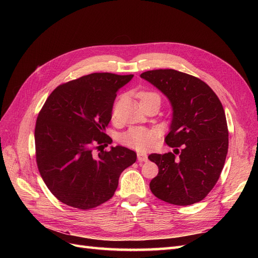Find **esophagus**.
Instances as JSON below:
<instances>
[{"label":"esophagus","instance_id":"34e87169","mask_svg":"<svg viewBox=\"0 0 258 258\" xmlns=\"http://www.w3.org/2000/svg\"><path fill=\"white\" fill-rule=\"evenodd\" d=\"M138 160L139 161H147V154L145 153H138Z\"/></svg>","mask_w":258,"mask_h":258}]
</instances>
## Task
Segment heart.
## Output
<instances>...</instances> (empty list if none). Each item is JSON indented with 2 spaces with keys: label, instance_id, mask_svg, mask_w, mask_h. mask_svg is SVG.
Segmentation results:
<instances>
[{
  "label": "heart",
  "instance_id": "1",
  "mask_svg": "<svg viewBox=\"0 0 258 258\" xmlns=\"http://www.w3.org/2000/svg\"><path fill=\"white\" fill-rule=\"evenodd\" d=\"M141 102L147 99H157L160 101L158 95L154 92H142L140 95ZM157 139V132L150 128L145 127H135L124 132L120 137V141L128 147L134 148L137 151H145L154 145Z\"/></svg>",
  "mask_w": 258,
  "mask_h": 258
}]
</instances>
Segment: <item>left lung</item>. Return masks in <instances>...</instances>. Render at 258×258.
I'll list each match as a JSON object with an SVG mask.
<instances>
[{"mask_svg": "<svg viewBox=\"0 0 258 258\" xmlns=\"http://www.w3.org/2000/svg\"><path fill=\"white\" fill-rule=\"evenodd\" d=\"M140 76L163 93L172 107L166 143L173 153L148 156L159 169L150 183L151 190L168 204H196L216 184L228 152L223 105L215 92L195 76L172 69Z\"/></svg>", "mask_w": 258, "mask_h": 258, "instance_id": "1", "label": "left lung"}]
</instances>
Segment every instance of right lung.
I'll return each instance as SVG.
<instances>
[{
  "label": "right lung",
  "instance_id": "add662e5",
  "mask_svg": "<svg viewBox=\"0 0 258 258\" xmlns=\"http://www.w3.org/2000/svg\"><path fill=\"white\" fill-rule=\"evenodd\" d=\"M134 75L92 73L60 85L38 114L36 162L46 186L64 205L89 210L113 197L122 171L137 160L127 147L93 155L111 143L105 128L118 91ZM99 146V147H100Z\"/></svg>",
  "mask_w": 258,
  "mask_h": 258
}]
</instances>
